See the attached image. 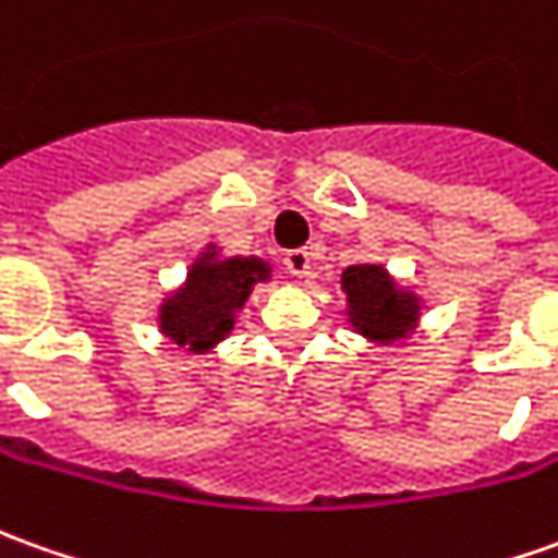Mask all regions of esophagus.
I'll return each instance as SVG.
<instances>
[{
	"label": "esophagus",
	"mask_w": 558,
	"mask_h": 558,
	"mask_svg": "<svg viewBox=\"0 0 558 558\" xmlns=\"http://www.w3.org/2000/svg\"><path fill=\"white\" fill-rule=\"evenodd\" d=\"M283 265H287V271L295 275V278H305L311 268V253L308 250H287L283 253Z\"/></svg>",
	"instance_id": "34e87169"
}]
</instances>
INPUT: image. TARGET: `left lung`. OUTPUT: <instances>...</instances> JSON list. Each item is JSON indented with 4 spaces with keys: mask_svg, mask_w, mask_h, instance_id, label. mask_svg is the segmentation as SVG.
<instances>
[{
    "mask_svg": "<svg viewBox=\"0 0 558 558\" xmlns=\"http://www.w3.org/2000/svg\"><path fill=\"white\" fill-rule=\"evenodd\" d=\"M342 287L351 302V320L363 336L390 342L415 327V299L400 293L381 265H351L342 275Z\"/></svg>",
    "mask_w": 558,
    "mask_h": 558,
    "instance_id": "1",
    "label": "left lung"
}]
</instances>
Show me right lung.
Masks as SVG:
<instances>
[{"mask_svg": "<svg viewBox=\"0 0 558 558\" xmlns=\"http://www.w3.org/2000/svg\"><path fill=\"white\" fill-rule=\"evenodd\" d=\"M268 278V265L259 259L198 263L185 290L161 308V329L177 344L204 351L231 329V314L247 302L256 280Z\"/></svg>", "mask_w": 558, "mask_h": 558, "instance_id": "right-lung-1", "label": "right lung"}]
</instances>
